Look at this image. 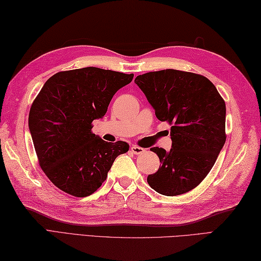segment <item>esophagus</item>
<instances>
[{"mask_svg": "<svg viewBox=\"0 0 261 261\" xmlns=\"http://www.w3.org/2000/svg\"><path fill=\"white\" fill-rule=\"evenodd\" d=\"M131 151L134 152V153H136V154H140V153H142L143 151H145V149L139 147V146H132L131 147Z\"/></svg>", "mask_w": 261, "mask_h": 261, "instance_id": "34e87169", "label": "esophagus"}]
</instances>
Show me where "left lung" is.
I'll return each instance as SVG.
<instances>
[{"instance_id": "8db88e82", "label": "left lung", "mask_w": 261, "mask_h": 261, "mask_svg": "<svg viewBox=\"0 0 261 261\" xmlns=\"http://www.w3.org/2000/svg\"><path fill=\"white\" fill-rule=\"evenodd\" d=\"M135 83L157 119L171 125L170 151L150 149L162 166L148 176V184L166 196L192 191L207 176L225 143L224 99L206 77L190 71H149Z\"/></svg>"}]
</instances>
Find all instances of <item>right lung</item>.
Segmentation results:
<instances>
[{"mask_svg": "<svg viewBox=\"0 0 261 261\" xmlns=\"http://www.w3.org/2000/svg\"><path fill=\"white\" fill-rule=\"evenodd\" d=\"M134 74L85 67L53 75L33 101L29 129L39 165L53 184L76 197L96 192L124 141L107 142L92 132L114 94Z\"/></svg>", "mask_w": 261, "mask_h": 261, "instance_id": "right-lung-1", "label": "right lung"}]
</instances>
